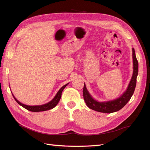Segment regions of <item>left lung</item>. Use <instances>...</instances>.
<instances>
[{
  "label": "left lung",
  "mask_w": 150,
  "mask_h": 150,
  "mask_svg": "<svg viewBox=\"0 0 150 150\" xmlns=\"http://www.w3.org/2000/svg\"><path fill=\"white\" fill-rule=\"evenodd\" d=\"M133 74L129 84L128 89L121 97L115 100L107 102H98L94 99L88 93L84 84L83 88L84 100L90 109L104 113H111L120 110L127 104L133 96L136 84H137V78L138 73V62L136 57L134 49L133 48Z\"/></svg>",
  "instance_id": "left-lung-1"
}]
</instances>
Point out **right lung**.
<instances>
[{
    "instance_id": "right-lung-1",
    "label": "right lung",
    "mask_w": 150,
    "mask_h": 150,
    "mask_svg": "<svg viewBox=\"0 0 150 150\" xmlns=\"http://www.w3.org/2000/svg\"><path fill=\"white\" fill-rule=\"evenodd\" d=\"M67 84H68V83L65 84L64 86H63L59 90V91L57 92V93L56 94L55 97L54 98V99H52V101H51L46 103V104H43V105H39V106H28V105H25V104H24L20 103L19 101L17 100V99H16L15 98V97L13 96V95H12V96H13V98L15 99V100L16 101V102L19 104H20L21 106H22L23 108H24L25 109H26V110H29L30 111H33V112L44 111H47V110H51V109L54 108V107H55L57 105V104L59 103V100L61 99V94H62V92L63 89L65 88V87Z\"/></svg>"
}]
</instances>
